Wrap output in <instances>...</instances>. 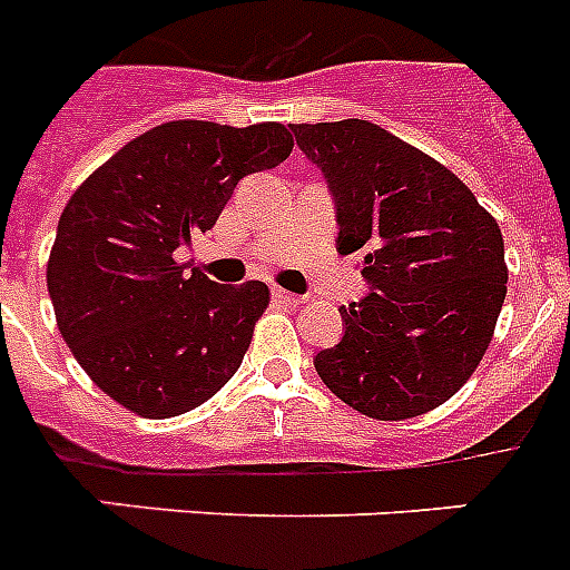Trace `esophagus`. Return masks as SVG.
<instances>
[{
    "label": "esophagus",
    "instance_id": "esophagus-1",
    "mask_svg": "<svg viewBox=\"0 0 570 570\" xmlns=\"http://www.w3.org/2000/svg\"><path fill=\"white\" fill-rule=\"evenodd\" d=\"M272 298L277 301V304H284V307H298L301 301V295H295V293H286V289H281V286H275V289H272Z\"/></svg>",
    "mask_w": 570,
    "mask_h": 570
}]
</instances>
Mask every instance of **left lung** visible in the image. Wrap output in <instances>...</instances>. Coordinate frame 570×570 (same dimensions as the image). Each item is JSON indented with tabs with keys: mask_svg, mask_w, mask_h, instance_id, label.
<instances>
[{
	"mask_svg": "<svg viewBox=\"0 0 570 570\" xmlns=\"http://www.w3.org/2000/svg\"><path fill=\"white\" fill-rule=\"evenodd\" d=\"M327 180L340 254L368 295L342 307V340L313 365L357 413L401 421L445 404L492 342L507 298L498 222L451 169L365 119L293 125Z\"/></svg>",
	"mask_w": 570,
	"mask_h": 570,
	"instance_id": "8db88e82",
	"label": "left lung"
}]
</instances>
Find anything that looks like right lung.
<instances>
[{
    "label": "right lung",
    "mask_w": 570,
    "mask_h": 570,
    "mask_svg": "<svg viewBox=\"0 0 570 570\" xmlns=\"http://www.w3.org/2000/svg\"><path fill=\"white\" fill-rule=\"evenodd\" d=\"M281 122H164L101 164L63 207L46 286L58 331L90 381L125 410L173 419L237 374L263 281L228 286L175 263L216 225L245 175L284 164Z\"/></svg>",
    "instance_id": "1"
}]
</instances>
